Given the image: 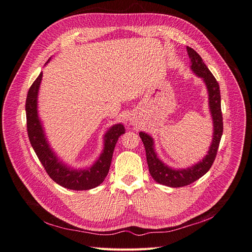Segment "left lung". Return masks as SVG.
Here are the masks:
<instances>
[{
  "label": "left lung",
  "mask_w": 252,
  "mask_h": 252,
  "mask_svg": "<svg viewBox=\"0 0 252 252\" xmlns=\"http://www.w3.org/2000/svg\"><path fill=\"white\" fill-rule=\"evenodd\" d=\"M186 49H188L190 59V69L198 77L203 79L207 89L209 111L214 124V134L207 155L204 156L201 161L186 168H173L157 157L153 138L144 132L139 133L144 144L145 153H147V161L151 176L156 182L169 186V188H181V186L189 185L200 179L202 176H204L214 163L223 134L220 87H219L217 79L212 74V72L203 63L201 56L190 47H188Z\"/></svg>",
  "instance_id": "8db88e82"
}]
</instances>
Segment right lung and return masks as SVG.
Listing matches in <instances>:
<instances>
[{
  "mask_svg": "<svg viewBox=\"0 0 252 252\" xmlns=\"http://www.w3.org/2000/svg\"><path fill=\"white\" fill-rule=\"evenodd\" d=\"M51 59L48 60L49 63ZM43 72L30 87L26 98L27 131L30 143L40 163L51 179L64 189L72 190H87L98 186L107 177L118 138L126 129L124 125L117 124L111 126L103 136V150L94 163L87 168H73L58 157L50 147L44 131L43 124L38 117L37 96Z\"/></svg>",
  "mask_w": 252,
  "mask_h": 252,
  "instance_id": "add662e5",
  "label": "right lung"
}]
</instances>
